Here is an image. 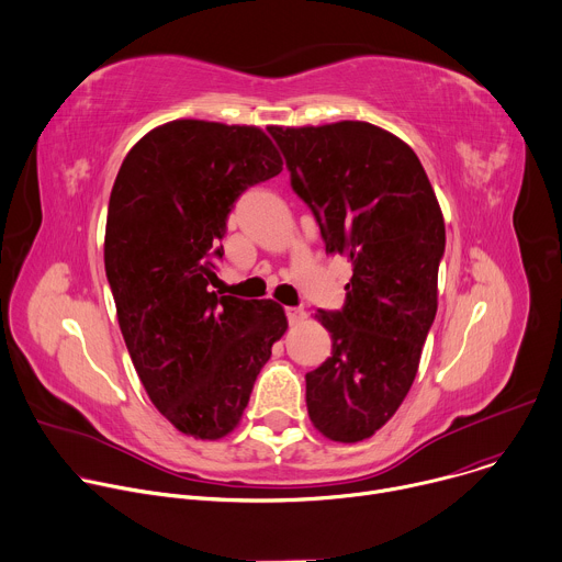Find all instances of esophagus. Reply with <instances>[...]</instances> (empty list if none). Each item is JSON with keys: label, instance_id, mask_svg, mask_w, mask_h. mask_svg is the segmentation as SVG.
<instances>
[{"label": "esophagus", "instance_id": "34e87169", "mask_svg": "<svg viewBox=\"0 0 562 562\" xmlns=\"http://www.w3.org/2000/svg\"><path fill=\"white\" fill-rule=\"evenodd\" d=\"M284 313H286V317H289V323H291V325H297V323H302V319L306 317V311H304L302 306H286V308H284Z\"/></svg>", "mask_w": 562, "mask_h": 562}]
</instances>
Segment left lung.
Instances as JSON below:
<instances>
[{
	"instance_id": "1",
	"label": "left lung",
	"mask_w": 562,
	"mask_h": 562,
	"mask_svg": "<svg viewBox=\"0 0 562 562\" xmlns=\"http://www.w3.org/2000/svg\"><path fill=\"white\" fill-rule=\"evenodd\" d=\"M269 133L327 254L353 276L340 311L315 313L331 356L306 373L313 427L336 442L371 438L403 405L438 308L445 220L418 155L369 122Z\"/></svg>"
}]
</instances>
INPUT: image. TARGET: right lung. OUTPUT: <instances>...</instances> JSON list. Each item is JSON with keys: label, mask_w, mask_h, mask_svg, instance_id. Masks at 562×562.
Returning <instances> with one entry per match:
<instances>
[{"label": "right lung", "mask_w": 562, "mask_h": 562, "mask_svg": "<svg viewBox=\"0 0 562 562\" xmlns=\"http://www.w3.org/2000/svg\"><path fill=\"white\" fill-rule=\"evenodd\" d=\"M280 171L258 126L176 120L128 150L111 191L104 267L126 349L157 412L200 440L237 427L286 331L273 300L209 289L235 200Z\"/></svg>", "instance_id": "obj_1"}]
</instances>
